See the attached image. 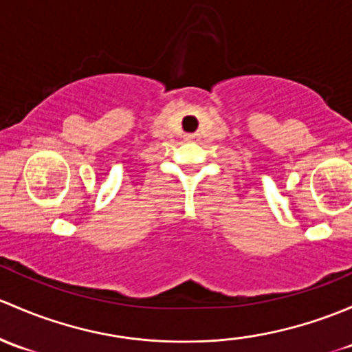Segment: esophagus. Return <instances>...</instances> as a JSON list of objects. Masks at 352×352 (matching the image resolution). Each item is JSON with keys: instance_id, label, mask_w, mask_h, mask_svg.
<instances>
[{"instance_id": "esophagus-1", "label": "esophagus", "mask_w": 352, "mask_h": 352, "mask_svg": "<svg viewBox=\"0 0 352 352\" xmlns=\"http://www.w3.org/2000/svg\"><path fill=\"white\" fill-rule=\"evenodd\" d=\"M190 139H193V135H191V137H190Z\"/></svg>"}]
</instances>
